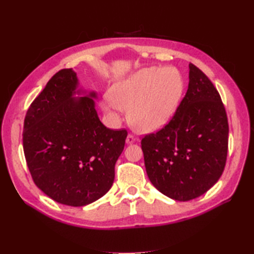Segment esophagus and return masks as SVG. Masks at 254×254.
Segmentation results:
<instances>
[{"label":"esophagus","mask_w":254,"mask_h":254,"mask_svg":"<svg viewBox=\"0 0 254 254\" xmlns=\"http://www.w3.org/2000/svg\"><path fill=\"white\" fill-rule=\"evenodd\" d=\"M136 141H137V138L135 136H133V135H131V134H128V135L127 136L126 143L127 144H133V143H135Z\"/></svg>","instance_id":"1"}]
</instances>
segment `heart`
Instances as JSON below:
<instances>
[{
	"label": "heart",
	"instance_id": "1",
	"mask_svg": "<svg viewBox=\"0 0 254 254\" xmlns=\"http://www.w3.org/2000/svg\"><path fill=\"white\" fill-rule=\"evenodd\" d=\"M183 91L179 71L172 67H145L118 80L101 109L112 122H119L124 109L134 130L152 133L165 127L174 116Z\"/></svg>",
	"mask_w": 254,
	"mask_h": 254
}]
</instances>
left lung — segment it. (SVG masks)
Instances as JSON below:
<instances>
[{
    "label": "left lung",
    "instance_id": "obj_1",
    "mask_svg": "<svg viewBox=\"0 0 254 254\" xmlns=\"http://www.w3.org/2000/svg\"><path fill=\"white\" fill-rule=\"evenodd\" d=\"M228 120L217 89L189 64V87L171 121L142 139L148 179L180 202L201 196L222 176L228 149Z\"/></svg>",
    "mask_w": 254,
    "mask_h": 254
}]
</instances>
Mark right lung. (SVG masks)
<instances>
[{
  "mask_svg": "<svg viewBox=\"0 0 254 254\" xmlns=\"http://www.w3.org/2000/svg\"><path fill=\"white\" fill-rule=\"evenodd\" d=\"M97 98L95 90L80 86L73 68H64L26 113L23 146L32 179L68 206H85L110 190L126 144V130H110L99 120Z\"/></svg>",
  "mask_w": 254,
  "mask_h": 254,
  "instance_id": "obj_1",
  "label": "right lung"
}]
</instances>
